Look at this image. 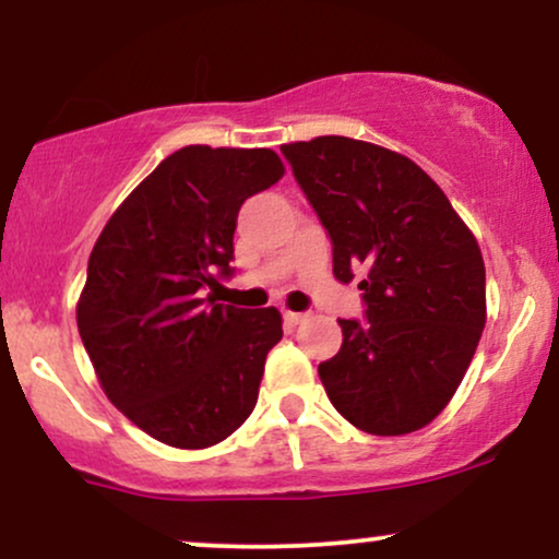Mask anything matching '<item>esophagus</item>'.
<instances>
[{
  "instance_id": "esophagus-1",
  "label": "esophagus",
  "mask_w": 559,
  "mask_h": 559,
  "mask_svg": "<svg viewBox=\"0 0 559 559\" xmlns=\"http://www.w3.org/2000/svg\"><path fill=\"white\" fill-rule=\"evenodd\" d=\"M284 320H286L288 325H299L301 320H307V316H305V312H292V310H286V312H284Z\"/></svg>"
}]
</instances>
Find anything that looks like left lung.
Masks as SVG:
<instances>
[{
	"mask_svg": "<svg viewBox=\"0 0 559 559\" xmlns=\"http://www.w3.org/2000/svg\"><path fill=\"white\" fill-rule=\"evenodd\" d=\"M281 152L329 230L333 275L365 273V320H338L342 349L318 365L325 394L365 433L418 431L452 400L484 333L476 236L400 152L346 136Z\"/></svg>",
	"mask_w": 559,
	"mask_h": 559,
	"instance_id": "1",
	"label": "left lung"
}]
</instances>
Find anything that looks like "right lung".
Here are the masks:
<instances>
[{
  "label": "right lung",
  "mask_w": 559,
  "mask_h": 559,
  "mask_svg": "<svg viewBox=\"0 0 559 559\" xmlns=\"http://www.w3.org/2000/svg\"><path fill=\"white\" fill-rule=\"evenodd\" d=\"M284 170L273 150L183 146L94 243L75 307L81 342L107 400L163 444L213 447L258 404L281 312L217 305L204 288L230 275L241 204Z\"/></svg>",
  "instance_id": "1"
}]
</instances>
